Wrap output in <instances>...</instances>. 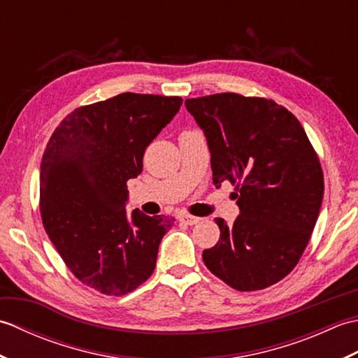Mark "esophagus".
<instances>
[{
	"label": "esophagus",
	"mask_w": 358,
	"mask_h": 358,
	"mask_svg": "<svg viewBox=\"0 0 358 358\" xmlns=\"http://www.w3.org/2000/svg\"><path fill=\"white\" fill-rule=\"evenodd\" d=\"M200 217H194V215H189V214H185V215H181V222L183 223H186V224H189V226H194V224H196L200 222Z\"/></svg>",
	"instance_id": "esophagus-1"
}]
</instances>
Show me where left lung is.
<instances>
[{"label":"left lung","instance_id":"1","mask_svg":"<svg viewBox=\"0 0 358 358\" xmlns=\"http://www.w3.org/2000/svg\"><path fill=\"white\" fill-rule=\"evenodd\" d=\"M204 132L212 180L237 185L240 215L217 218L220 240L203 250L208 269L237 291L285 278L305 252L322 208L324 181L305 129L272 100L215 94L186 100Z\"/></svg>","mask_w":358,"mask_h":358}]
</instances>
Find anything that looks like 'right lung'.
I'll use <instances>...</instances> for the list:
<instances>
[{"label":"right lung","instance_id":"add662e5","mask_svg":"<svg viewBox=\"0 0 358 358\" xmlns=\"http://www.w3.org/2000/svg\"><path fill=\"white\" fill-rule=\"evenodd\" d=\"M180 96L120 94L83 106L53 131L41 159L40 210L53 246L81 283L124 295L155 269L173 218L129 215L127 180L177 115Z\"/></svg>","mask_w":358,"mask_h":358}]
</instances>
